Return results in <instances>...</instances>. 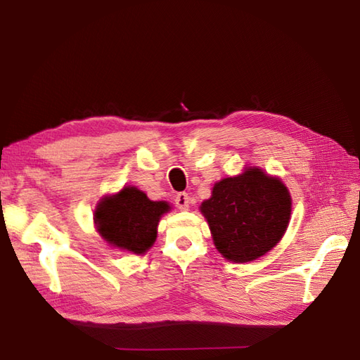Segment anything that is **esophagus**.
<instances>
[{
    "label": "esophagus",
    "instance_id": "1",
    "mask_svg": "<svg viewBox=\"0 0 360 360\" xmlns=\"http://www.w3.org/2000/svg\"><path fill=\"white\" fill-rule=\"evenodd\" d=\"M176 205H178L179 210H188V204H190V198L187 193H178L176 195V200H174Z\"/></svg>",
    "mask_w": 360,
    "mask_h": 360
}]
</instances>
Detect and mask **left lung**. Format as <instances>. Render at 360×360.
I'll use <instances>...</instances> for the list:
<instances>
[{
  "mask_svg": "<svg viewBox=\"0 0 360 360\" xmlns=\"http://www.w3.org/2000/svg\"><path fill=\"white\" fill-rule=\"evenodd\" d=\"M201 212L219 254L235 263H248L281 240L290 217V196L280 179L259 168H248L217 182Z\"/></svg>",
  "mask_w": 360,
  "mask_h": 360,
  "instance_id": "obj_1",
  "label": "left lung"
}]
</instances>
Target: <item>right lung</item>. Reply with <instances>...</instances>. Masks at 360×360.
<instances>
[{
  "instance_id": "1",
  "label": "right lung",
  "mask_w": 360,
  "mask_h": 360,
  "mask_svg": "<svg viewBox=\"0 0 360 360\" xmlns=\"http://www.w3.org/2000/svg\"><path fill=\"white\" fill-rule=\"evenodd\" d=\"M168 210L170 205L165 201H150L136 187H124L117 195L101 201L94 221L105 241L119 249L143 254L155 243L159 218Z\"/></svg>"
}]
</instances>
